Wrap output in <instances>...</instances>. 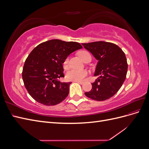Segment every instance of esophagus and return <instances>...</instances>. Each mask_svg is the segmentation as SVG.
<instances>
[{
    "label": "esophagus",
    "instance_id": "1",
    "mask_svg": "<svg viewBox=\"0 0 149 149\" xmlns=\"http://www.w3.org/2000/svg\"><path fill=\"white\" fill-rule=\"evenodd\" d=\"M74 82L78 83H79V84H83L84 83L83 81H74Z\"/></svg>",
    "mask_w": 149,
    "mask_h": 149
}]
</instances>
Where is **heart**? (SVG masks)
<instances>
[{
    "mask_svg": "<svg viewBox=\"0 0 149 149\" xmlns=\"http://www.w3.org/2000/svg\"><path fill=\"white\" fill-rule=\"evenodd\" d=\"M79 56L81 58L82 60H84L85 58L88 56H91L90 54L84 50H82L78 53ZM69 58H66L63 63V66L65 69L68 68V67ZM88 74V72L86 70H71L67 72L66 74V78L68 81H81Z\"/></svg>",
    "mask_w": 149,
    "mask_h": 149,
    "instance_id": "b5f03b06",
    "label": "heart"
}]
</instances>
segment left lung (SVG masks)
Here are the masks:
<instances>
[{"label": "left lung", "mask_w": 149, "mask_h": 149, "mask_svg": "<svg viewBox=\"0 0 149 149\" xmlns=\"http://www.w3.org/2000/svg\"><path fill=\"white\" fill-rule=\"evenodd\" d=\"M98 60L94 76L98 78L92 84V89L84 94L97 101L113 96L124 83L127 72L124 52L116 44L106 42L82 43Z\"/></svg>", "instance_id": "1"}]
</instances>
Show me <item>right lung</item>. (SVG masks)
<instances>
[{
  "label": "right lung",
  "mask_w": 149,
  "mask_h": 149,
  "mask_svg": "<svg viewBox=\"0 0 149 149\" xmlns=\"http://www.w3.org/2000/svg\"><path fill=\"white\" fill-rule=\"evenodd\" d=\"M80 43L51 40L43 42L30 52L25 61L22 78L30 95L38 102L55 106L68 96L71 82L62 83L63 63L70 54L82 48Z\"/></svg>",
  "instance_id": "right-lung-1"
}]
</instances>
